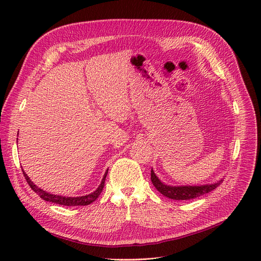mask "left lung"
I'll return each instance as SVG.
<instances>
[{"instance_id":"1","label":"left lung","mask_w":261,"mask_h":261,"mask_svg":"<svg viewBox=\"0 0 261 261\" xmlns=\"http://www.w3.org/2000/svg\"><path fill=\"white\" fill-rule=\"evenodd\" d=\"M151 181L154 187L163 196L172 200H190L211 193L212 190L216 189L220 185L223 180L218 181L214 184H206L201 186H169L161 182V180L155 175L154 171L151 169Z\"/></svg>"}]
</instances>
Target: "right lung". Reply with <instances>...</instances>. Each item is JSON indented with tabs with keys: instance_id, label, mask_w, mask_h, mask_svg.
I'll return each instance as SVG.
<instances>
[{
	"instance_id": "right-lung-1",
	"label": "right lung",
	"mask_w": 261,
	"mask_h": 261,
	"mask_svg": "<svg viewBox=\"0 0 261 261\" xmlns=\"http://www.w3.org/2000/svg\"><path fill=\"white\" fill-rule=\"evenodd\" d=\"M22 171H23V174L25 176L27 183H29V185L35 191V193L40 196L41 199H43V200L48 201V202L56 203V204H59V205H65V206H79V205H80V206H81V205L84 206V205H89L92 202H94L96 199L98 198V196L101 194V191H102L103 186H105L107 173H108V169H107V171H106V173L102 177V180H101L100 185L98 186L97 189L94 191V193H92L90 195H87V196H82V197H63V196H57V195H53V194L46 193V191H44L43 189L39 188L38 186H36L32 182V180H30V177L27 176V174L24 172L23 169H22Z\"/></svg>"
}]
</instances>
